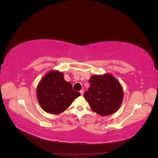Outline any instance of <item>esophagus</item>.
<instances>
[{
	"label": "esophagus",
	"mask_w": 158,
	"mask_h": 158,
	"mask_svg": "<svg viewBox=\"0 0 158 158\" xmlns=\"http://www.w3.org/2000/svg\"><path fill=\"white\" fill-rule=\"evenodd\" d=\"M80 93L81 94V95H83V94H84V89H81V90H80Z\"/></svg>",
	"instance_id": "obj_1"
}]
</instances>
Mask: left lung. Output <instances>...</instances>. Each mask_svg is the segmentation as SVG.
I'll return each mask as SVG.
<instances>
[{
    "label": "left lung",
    "instance_id": "8db88e82",
    "mask_svg": "<svg viewBox=\"0 0 158 158\" xmlns=\"http://www.w3.org/2000/svg\"><path fill=\"white\" fill-rule=\"evenodd\" d=\"M90 87L84 94L93 111L101 116L115 113L123 99V91L118 80L110 74L94 75L89 80Z\"/></svg>",
    "mask_w": 158,
    "mask_h": 158
}]
</instances>
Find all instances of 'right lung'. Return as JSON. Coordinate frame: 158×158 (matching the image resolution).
<instances>
[{"label": "right lung", "mask_w": 158, "mask_h": 158, "mask_svg": "<svg viewBox=\"0 0 158 158\" xmlns=\"http://www.w3.org/2000/svg\"><path fill=\"white\" fill-rule=\"evenodd\" d=\"M80 94L64 79V74L52 70L43 78L37 88L41 107L47 113L58 114L64 111Z\"/></svg>", "instance_id": "add662e5"}]
</instances>
